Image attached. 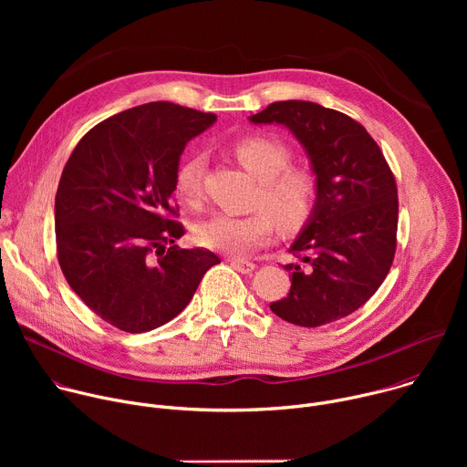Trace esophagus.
Masks as SVG:
<instances>
[{
	"label": "esophagus",
	"mask_w": 467,
	"mask_h": 467,
	"mask_svg": "<svg viewBox=\"0 0 467 467\" xmlns=\"http://www.w3.org/2000/svg\"><path fill=\"white\" fill-rule=\"evenodd\" d=\"M233 268L240 274H251L254 270V264L249 262V260H244V258H231L229 260Z\"/></svg>",
	"instance_id": "obj_1"
}]
</instances>
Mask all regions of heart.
<instances>
[{"instance_id":"obj_1","label":"heart","mask_w":467,"mask_h":467,"mask_svg":"<svg viewBox=\"0 0 467 467\" xmlns=\"http://www.w3.org/2000/svg\"><path fill=\"white\" fill-rule=\"evenodd\" d=\"M234 155L262 182L256 205L265 211L247 216L218 213L195 225V240L216 251L247 253L268 242L272 234L270 213L277 225L285 229L297 227L306 220L316 197V182L308 171L288 168L292 151L277 139H242L234 144ZM203 173L205 157L202 153H192L179 166L175 186L188 203H195L202 195Z\"/></svg>"}]
</instances>
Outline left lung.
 <instances>
[{
  "instance_id": "8db88e82",
  "label": "left lung",
  "mask_w": 467,
  "mask_h": 467,
  "mask_svg": "<svg viewBox=\"0 0 467 467\" xmlns=\"http://www.w3.org/2000/svg\"><path fill=\"white\" fill-rule=\"evenodd\" d=\"M251 123L286 127L306 153L314 207L290 245L292 286L270 305L288 323L319 327L360 308L382 285L395 254L397 186L369 132L312 101H275Z\"/></svg>"
}]
</instances>
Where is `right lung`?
Listing matches in <instances>:
<instances>
[{
    "instance_id": "1",
    "label": "right lung",
    "mask_w": 467,
    "mask_h": 467,
    "mask_svg": "<svg viewBox=\"0 0 467 467\" xmlns=\"http://www.w3.org/2000/svg\"><path fill=\"white\" fill-rule=\"evenodd\" d=\"M216 114L168 101L127 109L90 129L64 166L55 195L60 270L107 323L153 330L193 297L220 256L179 249L184 234L168 220L186 144Z\"/></svg>"
}]
</instances>
